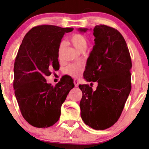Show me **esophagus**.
<instances>
[{
    "label": "esophagus",
    "mask_w": 149,
    "mask_h": 149,
    "mask_svg": "<svg viewBox=\"0 0 149 149\" xmlns=\"http://www.w3.org/2000/svg\"><path fill=\"white\" fill-rule=\"evenodd\" d=\"M74 84L75 85V87H78V85H79V83H78V81L77 79H74Z\"/></svg>",
    "instance_id": "obj_1"
}]
</instances>
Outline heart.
Returning <instances> with one entry per match:
<instances>
[{
    "instance_id": "heart-1",
    "label": "heart",
    "mask_w": 149,
    "mask_h": 149,
    "mask_svg": "<svg viewBox=\"0 0 149 149\" xmlns=\"http://www.w3.org/2000/svg\"><path fill=\"white\" fill-rule=\"evenodd\" d=\"M70 41L72 42V44L74 45V47L78 51H81L84 49H87V39L83 35L79 33H75L70 38ZM63 48H64V44L61 43L59 46L58 53L59 55L62 53ZM84 66L80 63L77 64H70L68 65L64 70V72L65 74H68L72 77H77L81 75Z\"/></svg>"
}]
</instances>
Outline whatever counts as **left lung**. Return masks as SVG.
<instances>
[{
  "instance_id": "8db88e82",
  "label": "left lung",
  "mask_w": 149,
  "mask_h": 149,
  "mask_svg": "<svg viewBox=\"0 0 149 149\" xmlns=\"http://www.w3.org/2000/svg\"><path fill=\"white\" fill-rule=\"evenodd\" d=\"M93 35L95 45L84 77L87 81H97L98 86L94 91L89 85H79L83 93L79 107L85 124L104 130L117 122L124 108L132 88V64L125 39L117 29L99 25L93 29Z\"/></svg>"
}]
</instances>
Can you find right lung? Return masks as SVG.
I'll list each match as a JSON object with an SVG mask.
<instances>
[{
	"label": "right lung",
	"instance_id": "add662e5",
	"mask_svg": "<svg viewBox=\"0 0 149 149\" xmlns=\"http://www.w3.org/2000/svg\"><path fill=\"white\" fill-rule=\"evenodd\" d=\"M71 27L41 25L33 27L22 41L15 60L14 89L22 116L36 127H49L58 121L61 107L74 87L71 77H62L54 87L45 77L59 69L58 49Z\"/></svg>",
	"mask_w": 149,
	"mask_h": 149
}]
</instances>
